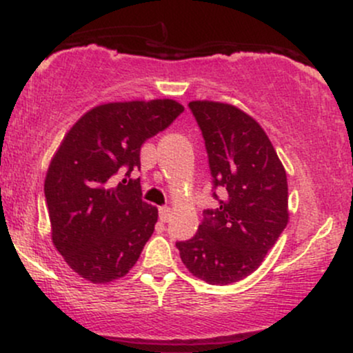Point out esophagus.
Listing matches in <instances>:
<instances>
[{
    "instance_id": "34e87169",
    "label": "esophagus",
    "mask_w": 353,
    "mask_h": 353,
    "mask_svg": "<svg viewBox=\"0 0 353 353\" xmlns=\"http://www.w3.org/2000/svg\"><path fill=\"white\" fill-rule=\"evenodd\" d=\"M171 217V209L169 208H161L159 209V219L163 222H168V219Z\"/></svg>"
}]
</instances>
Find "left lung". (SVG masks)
<instances>
[{
	"instance_id": "obj_1",
	"label": "left lung",
	"mask_w": 353,
	"mask_h": 353,
	"mask_svg": "<svg viewBox=\"0 0 353 353\" xmlns=\"http://www.w3.org/2000/svg\"><path fill=\"white\" fill-rule=\"evenodd\" d=\"M199 124L217 209L204 210L196 236L176 242L188 270L228 285L259 269L289 222L285 169L261 124L232 104L190 101Z\"/></svg>"
}]
</instances>
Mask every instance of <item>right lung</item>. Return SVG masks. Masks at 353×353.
<instances>
[{"mask_svg":"<svg viewBox=\"0 0 353 353\" xmlns=\"http://www.w3.org/2000/svg\"><path fill=\"white\" fill-rule=\"evenodd\" d=\"M184 106L174 99L92 108L61 141L44 179L51 237L68 265L92 283L124 277L143 252L157 209L141 199V145ZM126 179L115 184L117 175Z\"/></svg>","mask_w":353,"mask_h":353,"instance_id":"1","label":"right lung"}]
</instances>
